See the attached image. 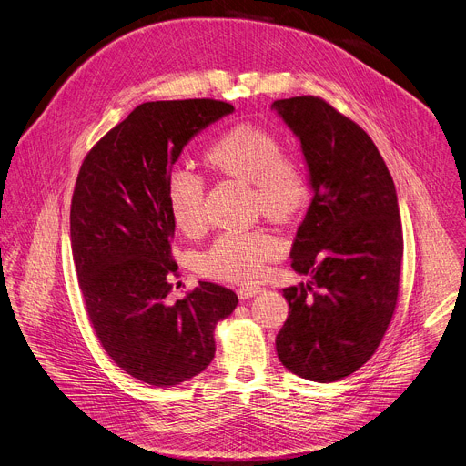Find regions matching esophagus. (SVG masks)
<instances>
[{"label":"esophagus","instance_id":"obj_1","mask_svg":"<svg viewBox=\"0 0 466 466\" xmlns=\"http://www.w3.org/2000/svg\"><path fill=\"white\" fill-rule=\"evenodd\" d=\"M260 291H262L260 286H239L238 288V298L239 299H250L252 295H257Z\"/></svg>","mask_w":466,"mask_h":466}]
</instances>
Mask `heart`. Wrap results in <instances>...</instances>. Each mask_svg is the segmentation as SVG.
<instances>
[{
	"mask_svg": "<svg viewBox=\"0 0 466 466\" xmlns=\"http://www.w3.org/2000/svg\"><path fill=\"white\" fill-rule=\"evenodd\" d=\"M206 163L216 173L252 184V206L273 221L299 218L312 198L307 165L284 152L280 137L262 126L238 124L206 150ZM165 202L178 230L193 236L204 228V182L186 168L167 178ZM286 243L275 232L257 228L225 232L198 258L202 275L230 280H258L266 264L279 258Z\"/></svg>",
	"mask_w": 466,
	"mask_h": 466,
	"instance_id": "b5f03b06",
	"label": "heart"
}]
</instances>
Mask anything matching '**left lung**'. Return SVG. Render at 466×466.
<instances>
[{"mask_svg":"<svg viewBox=\"0 0 466 466\" xmlns=\"http://www.w3.org/2000/svg\"><path fill=\"white\" fill-rule=\"evenodd\" d=\"M301 141L312 202L291 245V268L309 275L289 286L277 355L318 383L366 364L390 325L400 289L403 232L389 168L357 122L318 96L271 106Z\"/></svg>","mask_w":466,"mask_h":466,"instance_id":"8db88e82","label":"left lung"}]
</instances>
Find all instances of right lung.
I'll return each instance as SVG.
<instances>
[{
	"mask_svg": "<svg viewBox=\"0 0 466 466\" xmlns=\"http://www.w3.org/2000/svg\"><path fill=\"white\" fill-rule=\"evenodd\" d=\"M234 107L221 100L137 106L86 156L70 206V243L79 289L106 353L152 387L198 375L216 355V325L238 295L198 282L171 303L175 223L165 184L184 147Z\"/></svg>",
	"mask_w": 466,
	"mask_h": 466,
	"instance_id": "right-lung-1",
	"label": "right lung"
}]
</instances>
